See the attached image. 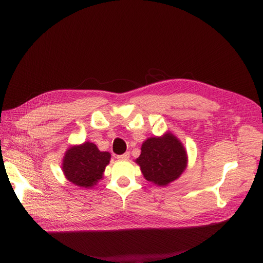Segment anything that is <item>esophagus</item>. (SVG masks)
<instances>
[{
	"label": "esophagus",
	"instance_id": "esophagus-1",
	"mask_svg": "<svg viewBox=\"0 0 263 263\" xmlns=\"http://www.w3.org/2000/svg\"><path fill=\"white\" fill-rule=\"evenodd\" d=\"M129 158H130V153H126V154H123V155L117 156V159H118V160H121V161H126V160H128Z\"/></svg>",
	"mask_w": 263,
	"mask_h": 263
}]
</instances>
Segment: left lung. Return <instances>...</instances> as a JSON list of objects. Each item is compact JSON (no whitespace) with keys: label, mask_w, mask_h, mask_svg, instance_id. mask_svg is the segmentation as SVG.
<instances>
[{"label":"left lung","mask_w":263,"mask_h":263,"mask_svg":"<svg viewBox=\"0 0 263 263\" xmlns=\"http://www.w3.org/2000/svg\"><path fill=\"white\" fill-rule=\"evenodd\" d=\"M141 156L135 160L146 180L165 186L181 176L187 165L186 151L171 132L147 139Z\"/></svg>","instance_id":"obj_1"}]
</instances>
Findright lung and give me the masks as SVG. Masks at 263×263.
<instances>
[{"mask_svg": "<svg viewBox=\"0 0 263 263\" xmlns=\"http://www.w3.org/2000/svg\"><path fill=\"white\" fill-rule=\"evenodd\" d=\"M109 160L110 155L106 151L85 142L66 151L62 168L67 180L80 187H91L102 179Z\"/></svg>", "mask_w": 263, "mask_h": 263, "instance_id": "obj_1", "label": "right lung"}]
</instances>
